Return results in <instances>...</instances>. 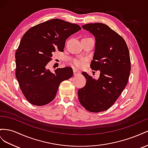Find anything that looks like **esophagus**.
<instances>
[{
  "mask_svg": "<svg viewBox=\"0 0 148 148\" xmlns=\"http://www.w3.org/2000/svg\"><path fill=\"white\" fill-rule=\"evenodd\" d=\"M73 73H74V75H77L80 74V72L77 69H73Z\"/></svg>",
  "mask_w": 148,
  "mask_h": 148,
  "instance_id": "1",
  "label": "esophagus"
}]
</instances>
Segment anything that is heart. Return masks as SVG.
I'll return each instance as SVG.
<instances>
[{
	"label": "heart",
	"mask_w": 148,
	"mask_h": 148,
	"mask_svg": "<svg viewBox=\"0 0 148 148\" xmlns=\"http://www.w3.org/2000/svg\"><path fill=\"white\" fill-rule=\"evenodd\" d=\"M85 61V59H75L73 61V63L75 67H77V68H81L84 65Z\"/></svg>",
	"instance_id": "heart-1"
}]
</instances>
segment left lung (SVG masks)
Listing matches in <instances>:
<instances>
[{
    "mask_svg": "<svg viewBox=\"0 0 148 148\" xmlns=\"http://www.w3.org/2000/svg\"><path fill=\"white\" fill-rule=\"evenodd\" d=\"M82 28L95 36L90 67L100 73L96 80L83 72L86 84L79 89L78 97L87 110L103 112L112 106L127 84L131 71L129 50L123 38L107 25L88 23Z\"/></svg>",
    "mask_w": 148,
    "mask_h": 148,
    "instance_id": "obj_1",
    "label": "left lung"
}]
</instances>
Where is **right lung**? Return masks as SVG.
<instances>
[{
	"mask_svg": "<svg viewBox=\"0 0 148 148\" xmlns=\"http://www.w3.org/2000/svg\"><path fill=\"white\" fill-rule=\"evenodd\" d=\"M81 29L77 24L51 19L29 28L15 53V75L25 97L32 105L42 106L54 99L61 82L73 75L72 67L46 69L56 50L62 52L66 40Z\"/></svg>",
	"mask_w": 148,
	"mask_h": 148,
	"instance_id": "obj_1",
	"label": "right lung"
}]
</instances>
